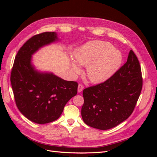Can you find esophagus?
I'll return each mask as SVG.
<instances>
[{"instance_id": "obj_1", "label": "esophagus", "mask_w": 157, "mask_h": 157, "mask_svg": "<svg viewBox=\"0 0 157 157\" xmlns=\"http://www.w3.org/2000/svg\"><path fill=\"white\" fill-rule=\"evenodd\" d=\"M83 89H84V86H82V84H79L78 86V90H77L78 92V93L81 92L82 91V90H83Z\"/></svg>"}]
</instances>
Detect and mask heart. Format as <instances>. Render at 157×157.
Instances as JSON below:
<instances>
[{
    "mask_svg": "<svg viewBox=\"0 0 157 157\" xmlns=\"http://www.w3.org/2000/svg\"><path fill=\"white\" fill-rule=\"evenodd\" d=\"M75 61H70L73 74L80 73L77 65L86 67V75L94 84H101L110 78L121 67V52L109 42L93 40L78 47L74 52ZM76 63H75V62Z\"/></svg>",
    "mask_w": 157,
    "mask_h": 157,
    "instance_id": "1",
    "label": "heart"
}]
</instances>
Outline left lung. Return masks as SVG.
<instances>
[{"label":"left lung","instance_id":"1","mask_svg":"<svg viewBox=\"0 0 157 157\" xmlns=\"http://www.w3.org/2000/svg\"><path fill=\"white\" fill-rule=\"evenodd\" d=\"M142 84L140 62L131 50L126 63L110 78L83 90L81 115L85 124L105 130L126 120L138 100Z\"/></svg>","mask_w":157,"mask_h":157}]
</instances>
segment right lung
<instances>
[{
    "label": "right lung",
    "instance_id": "add662e5",
    "mask_svg": "<svg viewBox=\"0 0 157 157\" xmlns=\"http://www.w3.org/2000/svg\"><path fill=\"white\" fill-rule=\"evenodd\" d=\"M59 40L56 32L33 36L18 51L13 63L10 81L16 105L23 116L36 124L58 119L66 103L77 93V82L40 71L32 63L36 52Z\"/></svg>",
    "mask_w": 157,
    "mask_h": 157
}]
</instances>
